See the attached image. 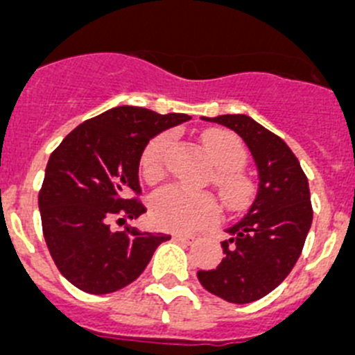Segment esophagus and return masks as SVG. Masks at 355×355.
<instances>
[{
	"mask_svg": "<svg viewBox=\"0 0 355 355\" xmlns=\"http://www.w3.org/2000/svg\"><path fill=\"white\" fill-rule=\"evenodd\" d=\"M173 241H175V242H180V244L191 245V244H194V242H196V239H194L193 235H184V233H175V235H173Z\"/></svg>",
	"mask_w": 355,
	"mask_h": 355,
	"instance_id": "1",
	"label": "esophagus"
}]
</instances>
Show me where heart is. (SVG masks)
<instances>
[{
    "instance_id": "obj_1",
    "label": "heart",
    "mask_w": 355,
    "mask_h": 355,
    "mask_svg": "<svg viewBox=\"0 0 355 355\" xmlns=\"http://www.w3.org/2000/svg\"><path fill=\"white\" fill-rule=\"evenodd\" d=\"M203 145L216 166V184L230 209H239L248 198V182L239 173L245 152L235 134L221 129L203 132ZM170 136H157L148 143L141 155V173L148 182H157L164 175V154ZM219 203L209 193H198L180 185H170L154 194L150 201V217L157 228L168 232H193L214 225L219 219Z\"/></svg>"
}]
</instances>
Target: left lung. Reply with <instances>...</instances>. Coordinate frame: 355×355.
<instances>
[{
  "label": "left lung",
  "mask_w": 355,
  "mask_h": 355,
  "mask_svg": "<svg viewBox=\"0 0 355 355\" xmlns=\"http://www.w3.org/2000/svg\"><path fill=\"white\" fill-rule=\"evenodd\" d=\"M203 120L221 123L244 139L258 170L253 205L223 241L225 258L216 269L198 270L203 288L233 304H248L283 283L311 228L309 185L301 164L279 136L245 114Z\"/></svg>",
  "instance_id": "8db88e82"
}]
</instances>
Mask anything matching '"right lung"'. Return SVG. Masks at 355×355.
Here are the masks:
<instances>
[{
	"mask_svg": "<svg viewBox=\"0 0 355 355\" xmlns=\"http://www.w3.org/2000/svg\"><path fill=\"white\" fill-rule=\"evenodd\" d=\"M191 120L118 106L76 127L51 154L38 209L44 239L60 272L86 293H113L138 279L164 233L111 223L146 212L138 198L139 161L154 136Z\"/></svg>",
	"mask_w": 355,
	"mask_h": 355,
	"instance_id": "right-lung-1",
	"label": "right lung"
}]
</instances>
